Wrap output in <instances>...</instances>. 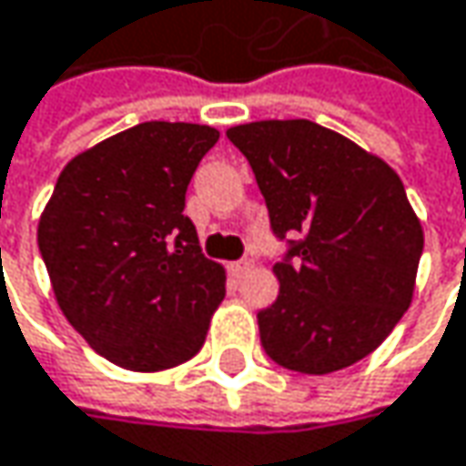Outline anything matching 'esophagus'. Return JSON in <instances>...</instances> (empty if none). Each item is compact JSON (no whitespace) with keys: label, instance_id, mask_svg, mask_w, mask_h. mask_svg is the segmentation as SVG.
Wrapping results in <instances>:
<instances>
[{"label":"esophagus","instance_id":"obj_1","mask_svg":"<svg viewBox=\"0 0 466 466\" xmlns=\"http://www.w3.org/2000/svg\"><path fill=\"white\" fill-rule=\"evenodd\" d=\"M248 269H250L248 261H234V264H229V275L232 277H242Z\"/></svg>","mask_w":466,"mask_h":466}]
</instances>
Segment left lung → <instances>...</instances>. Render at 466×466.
<instances>
[{
  "label": "left lung",
  "instance_id": "left-lung-1",
  "mask_svg": "<svg viewBox=\"0 0 466 466\" xmlns=\"http://www.w3.org/2000/svg\"><path fill=\"white\" fill-rule=\"evenodd\" d=\"M256 176L277 237L279 296L258 312L277 365L333 373L368 358L413 301L424 229L400 176L376 154L309 119L227 130Z\"/></svg>",
  "mask_w": 466,
  "mask_h": 466
}]
</instances>
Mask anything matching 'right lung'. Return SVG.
<instances>
[{
	"label": "right lung",
	"mask_w": 466,
	"mask_h": 466,
	"mask_svg": "<svg viewBox=\"0 0 466 466\" xmlns=\"http://www.w3.org/2000/svg\"><path fill=\"white\" fill-rule=\"evenodd\" d=\"M218 130L141 122L76 154L36 227L56 301L108 362L154 373L191 360L227 296L199 253L187 187Z\"/></svg>",
	"instance_id": "1"
}]
</instances>
